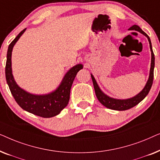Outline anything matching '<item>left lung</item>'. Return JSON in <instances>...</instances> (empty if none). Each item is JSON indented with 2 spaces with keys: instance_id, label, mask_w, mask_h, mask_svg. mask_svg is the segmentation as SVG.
<instances>
[{
  "instance_id": "1",
  "label": "left lung",
  "mask_w": 160,
  "mask_h": 160,
  "mask_svg": "<svg viewBox=\"0 0 160 160\" xmlns=\"http://www.w3.org/2000/svg\"><path fill=\"white\" fill-rule=\"evenodd\" d=\"M129 30H137V31L141 32L142 34H143L144 36L147 37L148 42H149L151 52H152V63H151L149 78H148V82L146 83V86L143 88V90H142L139 94H138L136 96L127 100H117V99H113V98H109L108 96L105 95V94L100 90V89L99 88V87H98L97 82H96L95 78H94V76L92 75H91L92 79V82H93V85H94V88H95V95L97 96L98 100L100 102V103L103 105L104 106H106V108L113 109V110H117V111L128 110V109L132 108V107H134L136 106V105L138 104L140 102L142 101V100L145 98L146 96L148 95V93L149 92L151 87H152V84H153V79H154V54L152 50V43H151L150 38L148 36V35L146 34L145 32H143V30L141 29V28L138 27V25H133Z\"/></svg>"
}]
</instances>
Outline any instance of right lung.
<instances>
[{
    "instance_id": "add662e5",
    "label": "right lung",
    "mask_w": 160,
    "mask_h": 160,
    "mask_svg": "<svg viewBox=\"0 0 160 160\" xmlns=\"http://www.w3.org/2000/svg\"><path fill=\"white\" fill-rule=\"evenodd\" d=\"M25 30L26 28L22 30L8 46L5 68L6 82L14 100L22 108L43 118L54 117L59 114L68 103L72 84L76 74L83 68V65L78 64L70 69L65 74L61 84L53 92L46 95H34L24 91L19 88L13 78L12 52L13 47Z\"/></svg>"
}]
</instances>
